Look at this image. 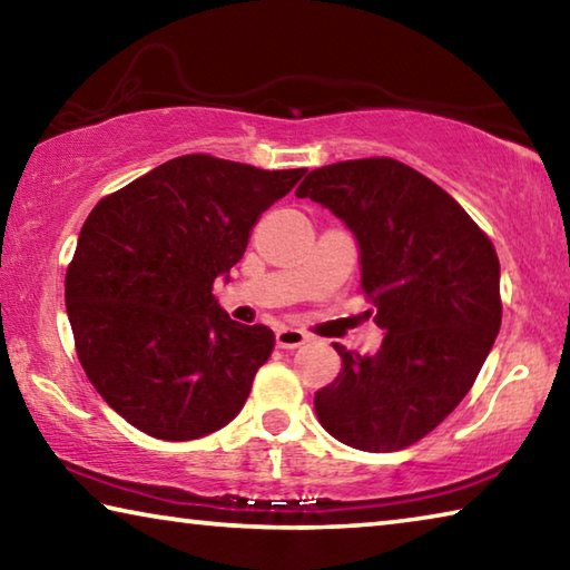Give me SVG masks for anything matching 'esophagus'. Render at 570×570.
<instances>
[{"instance_id":"esophagus-1","label":"esophagus","mask_w":570,"mask_h":570,"mask_svg":"<svg viewBox=\"0 0 570 570\" xmlns=\"http://www.w3.org/2000/svg\"><path fill=\"white\" fill-rule=\"evenodd\" d=\"M308 342V336L302 330H292V326H282V330L276 332V344L282 346V350H296V346H302Z\"/></svg>"}]
</instances>
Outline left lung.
I'll use <instances>...</instances> for the list:
<instances>
[{"label":"left lung","instance_id":"1","mask_svg":"<svg viewBox=\"0 0 570 570\" xmlns=\"http://www.w3.org/2000/svg\"><path fill=\"white\" fill-rule=\"evenodd\" d=\"M360 244L366 314L384 332L362 356L334 344L342 372L314 394L322 428L364 452L410 448L470 392L503 320L490 238L450 193L392 158L344 160L296 188Z\"/></svg>","mask_w":570,"mask_h":570}]
</instances>
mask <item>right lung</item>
Masks as SVG:
<instances>
[{
    "instance_id": "add662e5",
    "label": "right lung",
    "mask_w": 570,
    "mask_h": 570,
    "mask_svg": "<svg viewBox=\"0 0 570 570\" xmlns=\"http://www.w3.org/2000/svg\"><path fill=\"white\" fill-rule=\"evenodd\" d=\"M304 173L193 153L92 208L67 266V316L92 387L132 428L196 440L244 407L274 332L234 322L210 292Z\"/></svg>"
}]
</instances>
